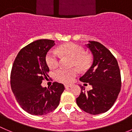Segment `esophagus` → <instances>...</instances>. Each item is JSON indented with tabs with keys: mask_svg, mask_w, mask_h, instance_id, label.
Segmentation results:
<instances>
[{
	"mask_svg": "<svg viewBox=\"0 0 132 132\" xmlns=\"http://www.w3.org/2000/svg\"><path fill=\"white\" fill-rule=\"evenodd\" d=\"M72 86V84H65V87L67 89V88H69V87H71Z\"/></svg>",
	"mask_w": 132,
	"mask_h": 132,
	"instance_id": "esophagus-1",
	"label": "esophagus"
}]
</instances>
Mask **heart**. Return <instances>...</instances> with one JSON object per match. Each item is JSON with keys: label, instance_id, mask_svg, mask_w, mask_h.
Listing matches in <instances>:
<instances>
[{"label": "heart", "instance_id": "heart-1", "mask_svg": "<svg viewBox=\"0 0 132 132\" xmlns=\"http://www.w3.org/2000/svg\"><path fill=\"white\" fill-rule=\"evenodd\" d=\"M61 56H67L73 60L72 66H75L80 71H86L91 66L92 56L86 53L85 49L76 43H67L60 46L57 51L51 50L45 57L46 65L50 69H56L59 66ZM78 72L75 69H60L55 72L56 80L62 83H70L77 76Z\"/></svg>", "mask_w": 132, "mask_h": 132}]
</instances>
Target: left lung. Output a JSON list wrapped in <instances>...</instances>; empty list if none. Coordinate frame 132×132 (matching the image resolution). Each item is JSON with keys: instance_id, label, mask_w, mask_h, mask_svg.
I'll use <instances>...</instances> for the list:
<instances>
[{"instance_id": "left-lung-1", "label": "left lung", "mask_w": 132, "mask_h": 132, "mask_svg": "<svg viewBox=\"0 0 132 132\" xmlns=\"http://www.w3.org/2000/svg\"><path fill=\"white\" fill-rule=\"evenodd\" d=\"M87 46L93 56L89 69L80 78L88 83L92 89L86 92L84 86L76 98L81 110L91 115L105 113L114 104L121 87V76L115 56L103 45L97 41H89Z\"/></svg>"}]
</instances>
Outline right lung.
<instances>
[{"instance_id": "obj_1", "label": "right lung", "mask_w": 132, "mask_h": 132, "mask_svg": "<svg viewBox=\"0 0 132 132\" xmlns=\"http://www.w3.org/2000/svg\"><path fill=\"white\" fill-rule=\"evenodd\" d=\"M55 45L51 39H39L23 47L13 62L10 75L12 90L21 108L33 115H43L58 106L65 89L63 84L54 82L50 87H43L49 68L45 57Z\"/></svg>"}]
</instances>
